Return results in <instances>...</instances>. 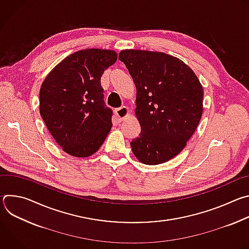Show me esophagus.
I'll return each instance as SVG.
<instances>
[{
	"label": "esophagus",
	"instance_id": "obj_1",
	"mask_svg": "<svg viewBox=\"0 0 249 249\" xmlns=\"http://www.w3.org/2000/svg\"><path fill=\"white\" fill-rule=\"evenodd\" d=\"M115 114L117 116L118 122H121L129 115V108L126 107V106H123V107H120L115 110Z\"/></svg>",
	"mask_w": 249,
	"mask_h": 249
}]
</instances>
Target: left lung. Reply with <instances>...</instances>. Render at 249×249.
Returning a JSON list of instances; mask_svg holds the SVG:
<instances>
[{"instance_id":"1","label":"left lung","mask_w":249,"mask_h":249,"mask_svg":"<svg viewBox=\"0 0 249 249\" xmlns=\"http://www.w3.org/2000/svg\"><path fill=\"white\" fill-rule=\"evenodd\" d=\"M137 89L141 125L131 148L139 161L156 165L178 155L203 114V87L182 60L163 52L125 49L119 53Z\"/></svg>"}]
</instances>
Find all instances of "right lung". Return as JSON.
I'll list each match as a JSON object with an SVG mask.
<instances>
[{"mask_svg": "<svg viewBox=\"0 0 249 249\" xmlns=\"http://www.w3.org/2000/svg\"><path fill=\"white\" fill-rule=\"evenodd\" d=\"M117 61L108 49H83L58 63L43 81L39 112L56 143L68 155L95 154L112 127L100 78Z\"/></svg>", "mask_w": 249, "mask_h": 249, "instance_id": "obj_1", "label": "right lung"}]
</instances>
